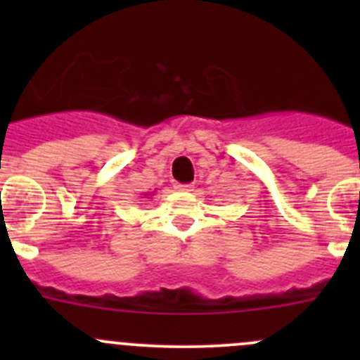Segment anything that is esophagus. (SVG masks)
I'll return each mask as SVG.
<instances>
[{
  "mask_svg": "<svg viewBox=\"0 0 360 360\" xmlns=\"http://www.w3.org/2000/svg\"><path fill=\"white\" fill-rule=\"evenodd\" d=\"M177 191H191L193 190V184H176Z\"/></svg>",
  "mask_w": 360,
  "mask_h": 360,
  "instance_id": "esophagus-1",
  "label": "esophagus"
}]
</instances>
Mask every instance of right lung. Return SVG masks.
Returning a JSON list of instances; mask_svg holds the SVG:
<instances>
[{
    "instance_id": "right-lung-1",
    "label": "right lung",
    "mask_w": 360,
    "mask_h": 360,
    "mask_svg": "<svg viewBox=\"0 0 360 360\" xmlns=\"http://www.w3.org/2000/svg\"><path fill=\"white\" fill-rule=\"evenodd\" d=\"M146 197H148V193H146Z\"/></svg>"
}]
</instances>
